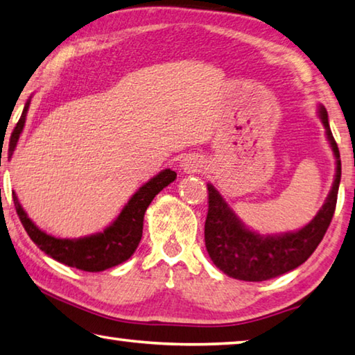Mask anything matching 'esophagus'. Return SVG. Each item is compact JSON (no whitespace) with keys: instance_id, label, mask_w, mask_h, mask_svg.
<instances>
[{"instance_id":"34e87169","label":"esophagus","mask_w":355,"mask_h":355,"mask_svg":"<svg viewBox=\"0 0 355 355\" xmlns=\"http://www.w3.org/2000/svg\"><path fill=\"white\" fill-rule=\"evenodd\" d=\"M181 168L185 173H196V171H201L202 168V160L198 159V157H185L181 162Z\"/></svg>"}]
</instances>
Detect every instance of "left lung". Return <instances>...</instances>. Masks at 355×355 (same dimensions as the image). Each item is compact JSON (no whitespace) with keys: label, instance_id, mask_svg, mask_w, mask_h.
I'll return each instance as SVG.
<instances>
[{"label":"left lung","instance_id":"obj_1","mask_svg":"<svg viewBox=\"0 0 355 355\" xmlns=\"http://www.w3.org/2000/svg\"><path fill=\"white\" fill-rule=\"evenodd\" d=\"M318 114L337 159V170L324 206L300 231L279 235H262L251 231L227 206L220 191L212 184H207L209 212L204 226V240L210 259L225 275L246 282L268 281L297 268L321 243L337 206L341 160L324 105H320Z\"/></svg>","mask_w":355,"mask_h":355}]
</instances>
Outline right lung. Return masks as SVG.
<instances>
[{"label":"right lung","mask_w":355,"mask_h":355,"mask_svg":"<svg viewBox=\"0 0 355 355\" xmlns=\"http://www.w3.org/2000/svg\"><path fill=\"white\" fill-rule=\"evenodd\" d=\"M29 103L31 101L24 105L20 120L12 132L10 151H14L17 141L20 139L24 121H26ZM174 179H176L174 171H160L157 176H154L151 181H148L135 191L126 206L123 207L118 218L109 227H105L103 232L83 239H55L53 235L43 232L24 212L21 204L18 202L15 191H12V198H14L15 210L20 216L24 231L43 252L71 268L98 272L126 262L132 256L141 240L143 216H145L148 206L154 200V196L166 185H170Z\"/></svg>","instance_id":"1"}]
</instances>
